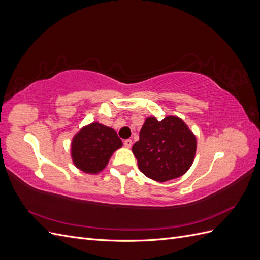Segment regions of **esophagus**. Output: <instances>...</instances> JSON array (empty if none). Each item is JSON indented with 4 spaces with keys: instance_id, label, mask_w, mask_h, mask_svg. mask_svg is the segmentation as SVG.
I'll return each mask as SVG.
<instances>
[{
    "instance_id": "1",
    "label": "esophagus",
    "mask_w": 260,
    "mask_h": 260,
    "mask_svg": "<svg viewBox=\"0 0 260 260\" xmlns=\"http://www.w3.org/2000/svg\"><path fill=\"white\" fill-rule=\"evenodd\" d=\"M123 145H124L125 147L130 148V147L132 146V140H130V139H128V140H124V141H123Z\"/></svg>"
}]
</instances>
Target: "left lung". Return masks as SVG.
Listing matches in <instances>:
<instances>
[{"label": "left lung", "mask_w": 260, "mask_h": 260, "mask_svg": "<svg viewBox=\"0 0 260 260\" xmlns=\"http://www.w3.org/2000/svg\"><path fill=\"white\" fill-rule=\"evenodd\" d=\"M132 152L142 174L166 182L190 169L196 153V138L177 116H167L160 121L147 117Z\"/></svg>", "instance_id": "1"}]
</instances>
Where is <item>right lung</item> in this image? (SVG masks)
<instances>
[{"instance_id":"add662e5","label":"right lung","mask_w":260,"mask_h":260,"mask_svg":"<svg viewBox=\"0 0 260 260\" xmlns=\"http://www.w3.org/2000/svg\"><path fill=\"white\" fill-rule=\"evenodd\" d=\"M121 146V140L114 129L93 122L76 133L72 142V158L78 169L95 175L106 167L113 153Z\"/></svg>"}]
</instances>
